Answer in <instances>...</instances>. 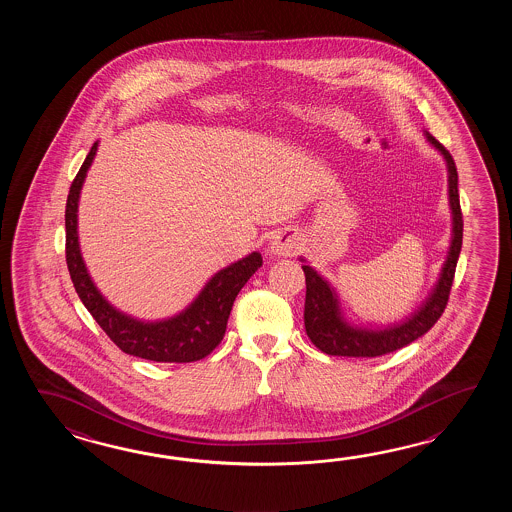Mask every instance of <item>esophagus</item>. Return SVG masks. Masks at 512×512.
I'll list each match as a JSON object with an SVG mask.
<instances>
[{
	"label": "esophagus",
	"mask_w": 512,
	"mask_h": 512,
	"mask_svg": "<svg viewBox=\"0 0 512 512\" xmlns=\"http://www.w3.org/2000/svg\"><path fill=\"white\" fill-rule=\"evenodd\" d=\"M300 249V241L291 232H278L274 234L269 251L274 256H294Z\"/></svg>",
	"instance_id": "obj_1"
}]
</instances>
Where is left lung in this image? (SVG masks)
<instances>
[{
    "mask_svg": "<svg viewBox=\"0 0 512 512\" xmlns=\"http://www.w3.org/2000/svg\"><path fill=\"white\" fill-rule=\"evenodd\" d=\"M426 139L445 157L448 168V199L452 208V241L446 256L445 265L434 291L428 296L414 315L403 324L388 326L386 329H366L351 326L340 313L335 289L318 274V272L302 265L305 274V309L304 324L307 337L316 348L327 355L337 357H381L397 349L408 346L419 337H423L428 329L441 318L448 304V296L456 274L457 258L463 243V214L459 207L457 192V168L450 152L441 142L426 133Z\"/></svg>",
    "mask_w": 512,
    "mask_h": 512,
    "instance_id": "left-lung-1",
    "label": "left lung"
}]
</instances>
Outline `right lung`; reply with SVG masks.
<instances>
[{
	"instance_id": "obj_1",
	"label": "right lung",
	"mask_w": 512,
	"mask_h": 512,
	"mask_svg": "<svg viewBox=\"0 0 512 512\" xmlns=\"http://www.w3.org/2000/svg\"><path fill=\"white\" fill-rule=\"evenodd\" d=\"M98 142L91 146L80 166L66 203V261L71 280L82 304L97 320L117 348L124 353L153 362H196L210 355L225 337L230 311L241 287L261 267L260 252L216 272L196 300L183 313L161 322H141L117 311L100 294L87 272L78 245V197L87 170L95 159Z\"/></svg>"
}]
</instances>
